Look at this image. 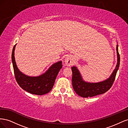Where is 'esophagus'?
<instances>
[{
    "instance_id": "34e87169",
    "label": "esophagus",
    "mask_w": 128,
    "mask_h": 128,
    "mask_svg": "<svg viewBox=\"0 0 128 128\" xmlns=\"http://www.w3.org/2000/svg\"><path fill=\"white\" fill-rule=\"evenodd\" d=\"M64 62L66 64V65L68 67H70L71 66H72L74 64V61L72 59V58L71 56H67L65 58V60H64Z\"/></svg>"
}]
</instances>
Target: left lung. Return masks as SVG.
Instances as JSON below:
<instances>
[{
    "label": "left lung",
    "mask_w": 128,
    "mask_h": 128,
    "mask_svg": "<svg viewBox=\"0 0 128 128\" xmlns=\"http://www.w3.org/2000/svg\"><path fill=\"white\" fill-rule=\"evenodd\" d=\"M117 64L110 76L106 80L101 82L92 83L84 80L80 70L76 66H72V84L76 94L83 98L92 97L105 93L111 88L114 82L116 75L119 68L120 58L118 51V44L116 45Z\"/></svg>",
    "instance_id": "1"
}]
</instances>
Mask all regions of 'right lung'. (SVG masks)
Segmentation results:
<instances>
[{
  "label": "right lung",
  "mask_w": 128,
  "mask_h": 128,
  "mask_svg": "<svg viewBox=\"0 0 128 128\" xmlns=\"http://www.w3.org/2000/svg\"><path fill=\"white\" fill-rule=\"evenodd\" d=\"M16 45L13 49L12 61L15 79L18 84L24 90L33 94L43 95L48 94L52 90L58 73L62 67V61L53 64L45 72L38 76L26 75L20 71L15 62L14 51Z\"/></svg>",
  "instance_id": "1"
}]
</instances>
